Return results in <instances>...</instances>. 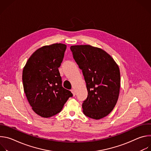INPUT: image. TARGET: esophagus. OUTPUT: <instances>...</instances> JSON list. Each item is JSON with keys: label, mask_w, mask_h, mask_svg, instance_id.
<instances>
[{"label": "esophagus", "mask_w": 151, "mask_h": 151, "mask_svg": "<svg viewBox=\"0 0 151 151\" xmlns=\"http://www.w3.org/2000/svg\"><path fill=\"white\" fill-rule=\"evenodd\" d=\"M71 92L72 93V94H73V96H75L76 95V91H75V90L74 89H72V90H71Z\"/></svg>", "instance_id": "1"}]
</instances>
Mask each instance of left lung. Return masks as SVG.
Segmentation results:
<instances>
[{
	"instance_id": "8db88e82",
	"label": "left lung",
	"mask_w": 151,
	"mask_h": 151,
	"mask_svg": "<svg viewBox=\"0 0 151 151\" xmlns=\"http://www.w3.org/2000/svg\"><path fill=\"white\" fill-rule=\"evenodd\" d=\"M73 58L82 70L88 97L82 103L87 116L100 119L115 106L119 94L120 72L113 58L101 48L89 45L70 47Z\"/></svg>"
}]
</instances>
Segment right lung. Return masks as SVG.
Listing matches in <instances>:
<instances>
[{
  "instance_id": "add662e5",
  "label": "right lung",
  "mask_w": 151,
  "mask_h": 151,
  "mask_svg": "<svg viewBox=\"0 0 151 151\" xmlns=\"http://www.w3.org/2000/svg\"><path fill=\"white\" fill-rule=\"evenodd\" d=\"M66 45L54 44L37 49L23 70L24 91L33 111L43 118L60 112L72 93L62 87L58 68Z\"/></svg>"
}]
</instances>
